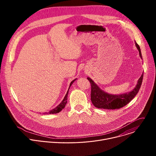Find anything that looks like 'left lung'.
<instances>
[{
	"label": "left lung",
	"mask_w": 156,
	"mask_h": 156,
	"mask_svg": "<svg viewBox=\"0 0 156 156\" xmlns=\"http://www.w3.org/2000/svg\"><path fill=\"white\" fill-rule=\"evenodd\" d=\"M135 45L139 51L140 57L142 59L141 49L138 44L135 42ZM143 78V73L138 81L136 87L129 93L120 95H113L108 94L101 89L90 78L87 79L90 81L91 85V100L93 105L98 108L104 109H119L128 104L138 93L141 87Z\"/></svg>",
	"instance_id": "obj_1"
}]
</instances>
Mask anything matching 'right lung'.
Masks as SVG:
<instances>
[{
  "label": "right lung",
  "instance_id": "1",
  "mask_svg": "<svg viewBox=\"0 0 156 156\" xmlns=\"http://www.w3.org/2000/svg\"><path fill=\"white\" fill-rule=\"evenodd\" d=\"M76 80V79H75L74 80H73V81L70 83V86H69V89H70V86H72V84H73V83ZM69 90H68L67 93H66V94L65 96L64 97V99H63V101L60 102V104L58 105H57L55 108H53L52 110H50L49 112L44 113V114H57V113L60 112V111H61L63 108H65L66 104L67 103V97H68Z\"/></svg>",
  "mask_w": 156,
  "mask_h": 156
}]
</instances>
